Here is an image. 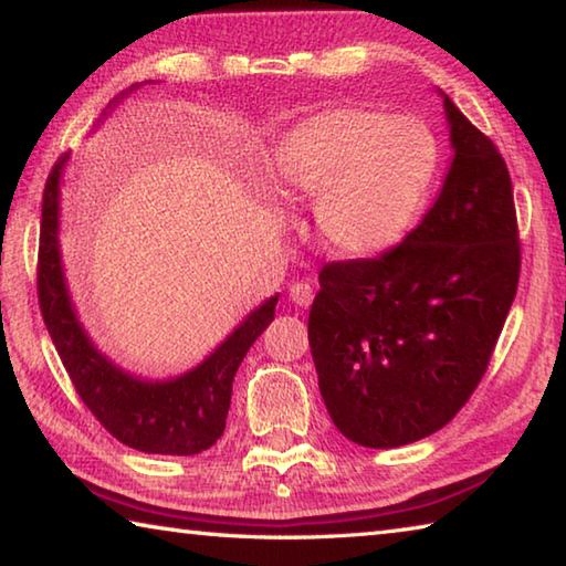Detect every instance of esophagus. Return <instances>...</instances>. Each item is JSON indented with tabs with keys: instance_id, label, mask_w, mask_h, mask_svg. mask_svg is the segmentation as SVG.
<instances>
[{
	"instance_id": "34e87169",
	"label": "esophagus",
	"mask_w": 566,
	"mask_h": 566,
	"mask_svg": "<svg viewBox=\"0 0 566 566\" xmlns=\"http://www.w3.org/2000/svg\"><path fill=\"white\" fill-rule=\"evenodd\" d=\"M290 296H292V302H294L296 306H310V304H312V300H314V290H312V284H306V282H294V284L290 286Z\"/></svg>"
}]
</instances>
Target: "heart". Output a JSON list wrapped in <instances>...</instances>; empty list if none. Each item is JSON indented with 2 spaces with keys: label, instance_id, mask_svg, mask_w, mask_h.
Instances as JSON below:
<instances>
[{
  "label": "heart",
  "instance_id": "b5f03b06",
  "mask_svg": "<svg viewBox=\"0 0 566 566\" xmlns=\"http://www.w3.org/2000/svg\"><path fill=\"white\" fill-rule=\"evenodd\" d=\"M437 167L424 124L339 107L296 124L274 149L276 181L317 199L314 222L332 252L364 256L395 242Z\"/></svg>",
  "mask_w": 566,
  "mask_h": 566
}]
</instances>
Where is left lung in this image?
<instances>
[{
  "instance_id": "1",
  "label": "left lung",
  "mask_w": 566,
  "mask_h": 566,
  "mask_svg": "<svg viewBox=\"0 0 566 566\" xmlns=\"http://www.w3.org/2000/svg\"><path fill=\"white\" fill-rule=\"evenodd\" d=\"M444 109L454 159L434 207L375 260L324 264L306 324L334 427L361 447L417 442L457 417L520 284L506 161L449 97Z\"/></svg>"
}]
</instances>
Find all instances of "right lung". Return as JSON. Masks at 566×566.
Here are the masks:
<instances>
[{
  "instance_id": "obj_1",
  "label": "right lung",
  "mask_w": 566,
  "mask_h": 566,
  "mask_svg": "<svg viewBox=\"0 0 566 566\" xmlns=\"http://www.w3.org/2000/svg\"><path fill=\"white\" fill-rule=\"evenodd\" d=\"M137 87V84H134ZM132 87V90H134ZM70 151L54 161L42 197L36 294L46 332L76 395L107 432L145 454L191 457L224 434L239 364L274 319L276 296L254 310L209 357L187 375L145 381L102 357L76 319L60 260V179Z\"/></svg>"
}]
</instances>
